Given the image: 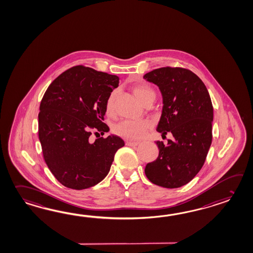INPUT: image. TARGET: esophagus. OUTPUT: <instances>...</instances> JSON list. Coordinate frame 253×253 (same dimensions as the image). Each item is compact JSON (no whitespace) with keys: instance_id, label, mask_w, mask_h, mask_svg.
<instances>
[{"instance_id":"1","label":"esophagus","mask_w":253,"mask_h":253,"mask_svg":"<svg viewBox=\"0 0 253 253\" xmlns=\"http://www.w3.org/2000/svg\"><path fill=\"white\" fill-rule=\"evenodd\" d=\"M139 143H140V142H138V141H130V140H127V141L125 142V144H126L127 146H137V145H139Z\"/></svg>"}]
</instances>
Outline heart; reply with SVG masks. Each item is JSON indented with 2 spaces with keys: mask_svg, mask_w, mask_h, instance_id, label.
I'll list each match as a JSON object with an SVG mask.
<instances>
[{
  "mask_svg": "<svg viewBox=\"0 0 253 253\" xmlns=\"http://www.w3.org/2000/svg\"><path fill=\"white\" fill-rule=\"evenodd\" d=\"M132 92L135 97L143 105L148 101H154L156 97V93L154 90L148 85H135L132 87ZM113 98H114V92H113L107 99L106 111L108 113H111L113 110ZM149 128H150V124L147 121H140V122L124 121L117 124L114 127L113 131L115 134L126 140H136L141 139L146 133V130Z\"/></svg>",
  "mask_w": 253,
  "mask_h": 253,
  "instance_id": "obj_1",
  "label": "heart"
}]
</instances>
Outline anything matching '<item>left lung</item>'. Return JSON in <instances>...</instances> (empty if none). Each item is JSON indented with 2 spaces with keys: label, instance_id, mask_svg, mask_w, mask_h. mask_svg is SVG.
Wrapping results in <instances>:
<instances>
[{
  "label": "left lung",
  "instance_id": "1",
  "mask_svg": "<svg viewBox=\"0 0 253 253\" xmlns=\"http://www.w3.org/2000/svg\"><path fill=\"white\" fill-rule=\"evenodd\" d=\"M143 78L157 85L163 95L157 130L173 139L157 140V159L148 163L145 174L152 183L174 189L190 182L201 170L212 140L213 107L201 79L188 69L163 67Z\"/></svg>",
  "mask_w": 253,
  "mask_h": 253
}]
</instances>
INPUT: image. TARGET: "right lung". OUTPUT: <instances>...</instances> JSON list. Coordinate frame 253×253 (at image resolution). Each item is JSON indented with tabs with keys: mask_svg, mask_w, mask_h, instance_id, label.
Returning a JSON list of instances; mask_svg holds the SVG:
<instances>
[{
	"mask_svg": "<svg viewBox=\"0 0 253 253\" xmlns=\"http://www.w3.org/2000/svg\"><path fill=\"white\" fill-rule=\"evenodd\" d=\"M118 76L77 65L59 75L40 104L39 139L45 163L62 185L84 190L109 173L114 155L124 141L101 137L110 129L102 121L106 101L118 87Z\"/></svg>",
	"mask_w": 253,
	"mask_h": 253,
	"instance_id": "1",
	"label": "right lung"
}]
</instances>
